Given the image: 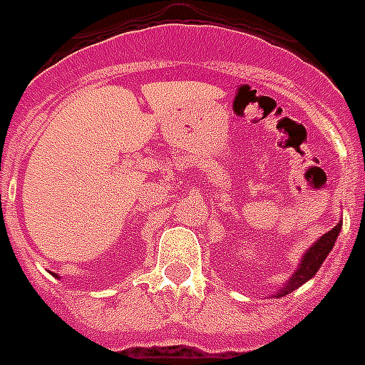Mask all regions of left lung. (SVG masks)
Returning a JSON list of instances; mask_svg holds the SVG:
<instances>
[{"label": "left lung", "instance_id": "1", "mask_svg": "<svg viewBox=\"0 0 365 365\" xmlns=\"http://www.w3.org/2000/svg\"><path fill=\"white\" fill-rule=\"evenodd\" d=\"M341 225L343 223H337L331 231H328L326 235H322L320 239L317 240V242L312 244L311 248L307 250L305 254H303V259H301L299 267H297V271L289 277L288 284L284 286L280 292H277V297H282V295H288L292 294L294 289H297L299 286H303V284L307 282V280H311L314 274L318 272V269H320V265L324 263V259L328 257V254L331 252V248H334L335 240H337V237H339L341 233Z\"/></svg>", "mask_w": 365, "mask_h": 365}]
</instances>
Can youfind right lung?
I'll list each match as a JSON object with an SVG mask.
<instances>
[{"instance_id": "right-lung-1", "label": "right lung", "mask_w": 365, "mask_h": 365, "mask_svg": "<svg viewBox=\"0 0 365 365\" xmlns=\"http://www.w3.org/2000/svg\"><path fill=\"white\" fill-rule=\"evenodd\" d=\"M54 277H56V274H54Z\"/></svg>"}]
</instances>
